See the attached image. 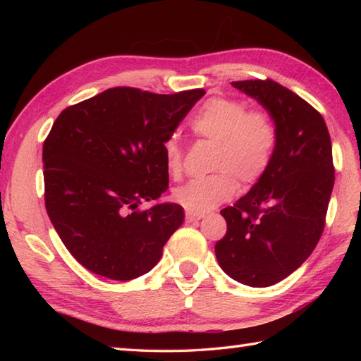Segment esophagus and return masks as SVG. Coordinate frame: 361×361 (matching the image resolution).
Returning <instances> with one entry per match:
<instances>
[{
	"label": "esophagus",
	"instance_id": "34e87169",
	"mask_svg": "<svg viewBox=\"0 0 361 361\" xmlns=\"http://www.w3.org/2000/svg\"><path fill=\"white\" fill-rule=\"evenodd\" d=\"M204 216L203 214H194V212H186V221L188 224H190V221H198L202 220Z\"/></svg>",
	"mask_w": 361,
	"mask_h": 361
}]
</instances>
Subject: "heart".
Masks as SVG:
<instances>
[{"mask_svg":"<svg viewBox=\"0 0 361 361\" xmlns=\"http://www.w3.org/2000/svg\"><path fill=\"white\" fill-rule=\"evenodd\" d=\"M194 135L216 142L212 171L206 178L190 180L173 189V200L188 212L204 214L233 198L239 178L242 185H252L270 166L276 147V127L264 111H248L242 101L212 97L190 119ZM166 166L178 176L183 169V149L176 137L164 142Z\"/></svg>","mask_w":361,"mask_h":361,"instance_id":"1","label":"heart"}]
</instances>
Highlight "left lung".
<instances>
[{"label": "left lung", "instance_id": "left-lung-1", "mask_svg": "<svg viewBox=\"0 0 361 361\" xmlns=\"http://www.w3.org/2000/svg\"><path fill=\"white\" fill-rule=\"evenodd\" d=\"M231 85L256 99L276 127L265 173L233 206L221 209L226 234L216 243L219 265L250 287H270L301 267L324 229L335 171L323 116L273 80Z\"/></svg>", "mask_w": 361, "mask_h": 361}]
</instances>
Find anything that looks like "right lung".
I'll list each match as a JSON object with an SVG mask.
<instances>
[{
	"label": "right lung",
	"instance_id": "obj_1",
	"mask_svg": "<svg viewBox=\"0 0 361 361\" xmlns=\"http://www.w3.org/2000/svg\"><path fill=\"white\" fill-rule=\"evenodd\" d=\"M204 90L153 94L118 87L59 114L43 144L44 204L74 259L113 281L150 271L185 221L169 188L164 142Z\"/></svg>",
	"mask_w": 361,
	"mask_h": 361
}]
</instances>
